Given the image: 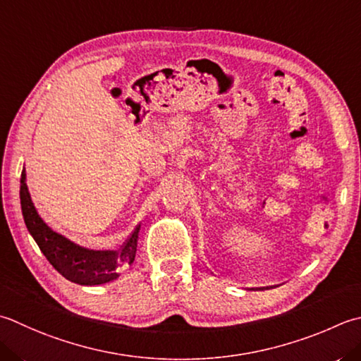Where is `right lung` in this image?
<instances>
[{
    "label": "right lung",
    "instance_id": "obj_1",
    "mask_svg": "<svg viewBox=\"0 0 361 361\" xmlns=\"http://www.w3.org/2000/svg\"><path fill=\"white\" fill-rule=\"evenodd\" d=\"M26 173L21 172L20 200L27 231L56 271L78 285H103L116 280L136 257L139 225L117 250H89L68 241L42 221L27 192Z\"/></svg>",
    "mask_w": 361,
    "mask_h": 361
}]
</instances>
